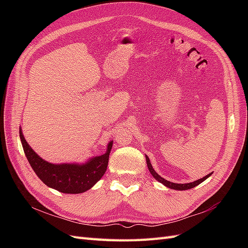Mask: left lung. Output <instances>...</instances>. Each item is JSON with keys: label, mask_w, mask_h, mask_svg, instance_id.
Listing matches in <instances>:
<instances>
[{"label": "left lung", "mask_w": 248, "mask_h": 248, "mask_svg": "<svg viewBox=\"0 0 248 248\" xmlns=\"http://www.w3.org/2000/svg\"><path fill=\"white\" fill-rule=\"evenodd\" d=\"M146 160H147V166H148V169H149L150 172H151V174H152V176L157 180V181H159V182H160V183H162L164 186H167V187H169V188H171V189H177V190H186V189L193 188V187L198 186L199 184H201L202 181H205V180H206L207 178H209L210 176L212 175V172H211V174H209V175L205 176L204 178L199 179V180H197V181L191 182V183H185V184L172 183V182L168 181V180H166V179H163L162 177H160L158 174H157V172L154 170V169L152 168V164H151V162H150V159H149V157H148V156H146Z\"/></svg>", "instance_id": "1"}]
</instances>
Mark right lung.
<instances>
[{"label": "right lung", "instance_id": "right-lung-1", "mask_svg": "<svg viewBox=\"0 0 248 248\" xmlns=\"http://www.w3.org/2000/svg\"><path fill=\"white\" fill-rule=\"evenodd\" d=\"M22 148L29 163L41 181L50 188L63 193H81L89 190L104 175L108 164V157L112 147V140L108 142L107 152L93 157L88 162L54 164L42 159L29 146L19 128Z\"/></svg>", "mask_w": 248, "mask_h": 248}]
</instances>
